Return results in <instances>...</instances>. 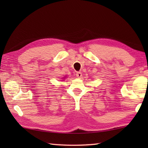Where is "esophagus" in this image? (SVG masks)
<instances>
[{
    "label": "esophagus",
    "mask_w": 148,
    "mask_h": 148,
    "mask_svg": "<svg viewBox=\"0 0 148 148\" xmlns=\"http://www.w3.org/2000/svg\"><path fill=\"white\" fill-rule=\"evenodd\" d=\"M76 77H81V76H82V73H81V72H77V73L76 74Z\"/></svg>",
    "instance_id": "1"
}]
</instances>
